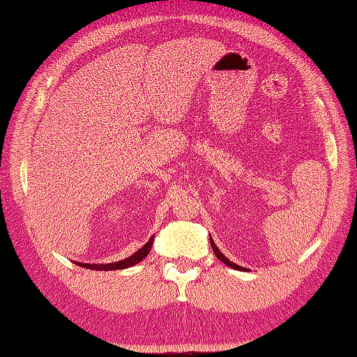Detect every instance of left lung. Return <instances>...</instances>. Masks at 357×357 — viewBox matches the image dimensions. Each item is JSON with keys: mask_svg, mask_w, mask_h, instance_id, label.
<instances>
[{"mask_svg": "<svg viewBox=\"0 0 357 357\" xmlns=\"http://www.w3.org/2000/svg\"><path fill=\"white\" fill-rule=\"evenodd\" d=\"M210 242H211V247H213V252H214V255H216V257H218L222 262H224V264L230 266L231 268H236V271H239V268H244V267H239V266H236V264H234V262H231L230 259H227V258L224 257V255H222V253L219 252V248L216 247V244H214V241H213V239H210ZM244 271H245V268H244Z\"/></svg>", "mask_w": 357, "mask_h": 357, "instance_id": "obj_1", "label": "left lung"}]
</instances>
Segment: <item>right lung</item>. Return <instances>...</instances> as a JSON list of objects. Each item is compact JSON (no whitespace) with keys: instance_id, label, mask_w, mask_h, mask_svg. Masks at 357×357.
Listing matches in <instances>:
<instances>
[{"instance_id":"right-lung-1","label":"right lung","mask_w":357,"mask_h":357,"mask_svg":"<svg viewBox=\"0 0 357 357\" xmlns=\"http://www.w3.org/2000/svg\"><path fill=\"white\" fill-rule=\"evenodd\" d=\"M152 241H153V236L149 239V242H146L143 248H139V250H138L137 253H133L132 257L126 258L124 261L112 262V264H84V262H77V264L85 267V268H91V271H121V268L132 267V266L138 264L139 261H143V259L147 257V253L151 252Z\"/></svg>"}]
</instances>
